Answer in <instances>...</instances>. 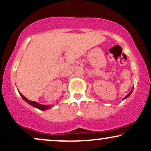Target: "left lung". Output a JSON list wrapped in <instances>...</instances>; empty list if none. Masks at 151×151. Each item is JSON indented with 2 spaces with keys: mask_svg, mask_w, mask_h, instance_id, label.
I'll use <instances>...</instances> for the list:
<instances>
[{
  "mask_svg": "<svg viewBox=\"0 0 151 151\" xmlns=\"http://www.w3.org/2000/svg\"><path fill=\"white\" fill-rule=\"evenodd\" d=\"M132 91H133V88H132V90H131V91H130V93H128V94H127V95L126 96H125V97H124V99H123V100H124V99H127V98H128V97H129V96H130V94H131V93H132Z\"/></svg>",
  "mask_w": 151,
  "mask_h": 151,
  "instance_id": "1",
  "label": "left lung"
}]
</instances>
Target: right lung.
<instances>
[{
	"label": "right lung",
	"instance_id": "obj_1",
	"mask_svg": "<svg viewBox=\"0 0 151 151\" xmlns=\"http://www.w3.org/2000/svg\"><path fill=\"white\" fill-rule=\"evenodd\" d=\"M19 94L21 95V96L22 97V99L24 100L25 102H27V103H28L29 105H32V107H36V108L40 109V110H42V111H44V110H47V109H49L52 107V105H42V104H40V103H37V102L35 101H30V100H28V99H26L24 96L21 94L20 93V91H19Z\"/></svg>",
	"mask_w": 151,
	"mask_h": 151
}]
</instances>
